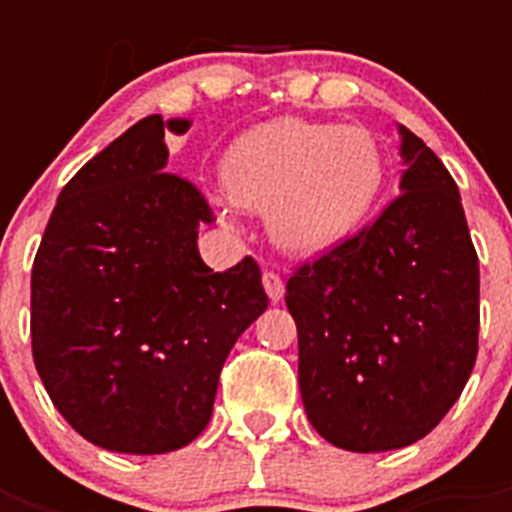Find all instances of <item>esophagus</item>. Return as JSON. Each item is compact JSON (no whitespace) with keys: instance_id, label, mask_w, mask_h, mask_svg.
I'll return each instance as SVG.
<instances>
[{"instance_id":"1","label":"esophagus","mask_w":512,"mask_h":512,"mask_svg":"<svg viewBox=\"0 0 512 512\" xmlns=\"http://www.w3.org/2000/svg\"><path fill=\"white\" fill-rule=\"evenodd\" d=\"M263 287H265V292H268V297H271L273 303H279L281 297H284V279H281L276 271H265L263 273Z\"/></svg>"}]
</instances>
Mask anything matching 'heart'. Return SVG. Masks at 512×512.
<instances>
[{
    "instance_id": "heart-1",
    "label": "heart",
    "mask_w": 512,
    "mask_h": 512,
    "mask_svg": "<svg viewBox=\"0 0 512 512\" xmlns=\"http://www.w3.org/2000/svg\"><path fill=\"white\" fill-rule=\"evenodd\" d=\"M382 177L372 132L289 116L244 132L223 162L228 196L265 212L271 239L295 255L324 252L356 231Z\"/></svg>"
}]
</instances>
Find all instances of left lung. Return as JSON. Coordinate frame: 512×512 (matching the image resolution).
<instances>
[{
    "instance_id": "left-lung-1",
    "label": "left lung",
    "mask_w": 512,
    "mask_h": 512,
    "mask_svg": "<svg viewBox=\"0 0 512 512\" xmlns=\"http://www.w3.org/2000/svg\"><path fill=\"white\" fill-rule=\"evenodd\" d=\"M401 156L380 217L287 281L305 414L348 452L428 436L478 356V255L457 183L406 127Z\"/></svg>"
}]
</instances>
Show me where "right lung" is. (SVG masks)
<instances>
[{
    "label": "right lung",
    "instance_id": "right-lung-1",
    "mask_svg": "<svg viewBox=\"0 0 512 512\" xmlns=\"http://www.w3.org/2000/svg\"><path fill=\"white\" fill-rule=\"evenodd\" d=\"M146 116L60 191L31 268V350L52 404L95 446L164 454L207 428L233 342L268 308L260 265L215 273L196 249L215 215L167 172Z\"/></svg>",
    "mask_w": 512,
    "mask_h": 512
}]
</instances>
